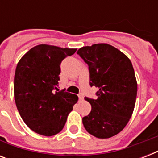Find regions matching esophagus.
<instances>
[{"label": "esophagus", "mask_w": 158, "mask_h": 158, "mask_svg": "<svg viewBox=\"0 0 158 158\" xmlns=\"http://www.w3.org/2000/svg\"><path fill=\"white\" fill-rule=\"evenodd\" d=\"M79 101H82V100H84V96H83L82 94H79Z\"/></svg>", "instance_id": "obj_1"}]
</instances>
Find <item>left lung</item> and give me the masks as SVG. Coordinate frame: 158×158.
I'll return each mask as SVG.
<instances>
[{"mask_svg": "<svg viewBox=\"0 0 158 158\" xmlns=\"http://www.w3.org/2000/svg\"><path fill=\"white\" fill-rule=\"evenodd\" d=\"M77 53L89 64L90 86L98 89L97 99L83 117L85 130L94 137L108 139L125 127L135 109L138 84L132 63L119 49L106 43L79 48Z\"/></svg>", "mask_w": 158, "mask_h": 158, "instance_id": "1", "label": "left lung"}]
</instances>
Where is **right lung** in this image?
<instances>
[{
	"label": "right lung",
	"mask_w": 158,
	"mask_h": 158,
	"mask_svg": "<svg viewBox=\"0 0 158 158\" xmlns=\"http://www.w3.org/2000/svg\"><path fill=\"white\" fill-rule=\"evenodd\" d=\"M76 48L40 44L19 60L14 80V96L21 118L37 134L52 136L61 131L79 98L57 92L62 60Z\"/></svg>",
	"instance_id": "1"
}]
</instances>
